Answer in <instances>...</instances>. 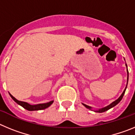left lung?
<instances>
[{
  "label": "left lung",
  "mask_w": 135,
  "mask_h": 135,
  "mask_svg": "<svg viewBox=\"0 0 135 135\" xmlns=\"http://www.w3.org/2000/svg\"><path fill=\"white\" fill-rule=\"evenodd\" d=\"M126 68H127V65H126ZM127 74H128V75H127V76H127V84H128V69H127ZM126 87L125 88L124 90V92L122 93V94L121 95V96H120V97L118 99L115 100V101H114L113 103H112L110 105H108L107 107H105V108H102V109H99V110H96L95 112H99V113H102V112H105V111H108V109H111L112 108H113V107H114L115 105H116L118 104V103L120 101H121L122 99V97H123L124 95V93H125V91H126ZM82 104H83V105L85 106L86 108H88V109H91V107H90V106L86 105L84 104V103H82Z\"/></svg>",
  "instance_id": "8db88e82"
}]
</instances>
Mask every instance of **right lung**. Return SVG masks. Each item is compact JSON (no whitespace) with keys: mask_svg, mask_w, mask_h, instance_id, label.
Masks as SVG:
<instances>
[{"mask_svg":"<svg viewBox=\"0 0 135 135\" xmlns=\"http://www.w3.org/2000/svg\"><path fill=\"white\" fill-rule=\"evenodd\" d=\"M13 99L16 102L17 104L20 105L21 106H22L23 108H25L28 111H35V110H41V109H45L46 108H47L48 107H49L52 103H53V101H51L50 102H48L46 103H42V104H38V105H30L29 103H26V102H23V101H20L17 100L14 97L12 96L11 94H9Z\"/></svg>","mask_w":135,"mask_h":135,"instance_id":"right-lung-1","label":"right lung"}]
</instances>
